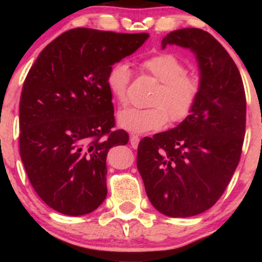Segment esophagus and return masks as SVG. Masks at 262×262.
<instances>
[{"label": "esophagus", "mask_w": 262, "mask_h": 262, "mask_svg": "<svg viewBox=\"0 0 262 262\" xmlns=\"http://www.w3.org/2000/svg\"><path fill=\"white\" fill-rule=\"evenodd\" d=\"M139 137L138 135H130V139H129V141H130V145L132 148L133 149H137L138 145H139Z\"/></svg>", "instance_id": "34e87169"}]
</instances>
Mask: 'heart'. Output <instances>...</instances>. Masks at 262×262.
Listing matches in <instances>:
<instances>
[{"label":"heart","mask_w":262,"mask_h":262,"mask_svg":"<svg viewBox=\"0 0 262 262\" xmlns=\"http://www.w3.org/2000/svg\"><path fill=\"white\" fill-rule=\"evenodd\" d=\"M141 69L160 81L150 108L129 107L117 116V123L129 133L143 134L159 130L169 122H180L191 113L200 92V81L186 73L182 60L171 53H159L141 61ZM130 69L119 62L107 74V87L119 103L127 101Z\"/></svg>","instance_id":"obj_1"}]
</instances>
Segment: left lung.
I'll return each instance as SVG.
<instances>
[{
    "mask_svg": "<svg viewBox=\"0 0 262 262\" xmlns=\"http://www.w3.org/2000/svg\"><path fill=\"white\" fill-rule=\"evenodd\" d=\"M167 45L196 56L200 92L177 127L140 141L137 166L152 206L185 218L209 209L227 188L242 154L246 100L235 62L208 32L177 29L162 39Z\"/></svg>",
    "mask_w": 262,
    "mask_h": 262,
    "instance_id": "8db88e82",
    "label": "left lung"
}]
</instances>
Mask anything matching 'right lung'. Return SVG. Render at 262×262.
I'll use <instances>...</instances> for the list:
<instances>
[{"label": "right lung", "mask_w": 262, "mask_h": 262, "mask_svg": "<svg viewBox=\"0 0 262 262\" xmlns=\"http://www.w3.org/2000/svg\"><path fill=\"white\" fill-rule=\"evenodd\" d=\"M124 34L75 28L41 50L27 75L19 102V152L38 196L66 215L97 209L107 196V152L128 143L112 130L110 69L146 41Z\"/></svg>", "instance_id": "right-lung-1"}]
</instances>
